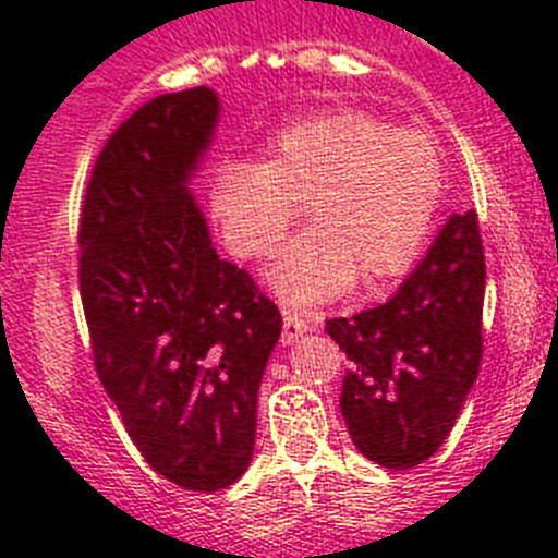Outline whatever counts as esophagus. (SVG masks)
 Instances as JSON below:
<instances>
[{
  "instance_id": "esophagus-1",
  "label": "esophagus",
  "mask_w": 558,
  "mask_h": 558,
  "mask_svg": "<svg viewBox=\"0 0 558 558\" xmlns=\"http://www.w3.org/2000/svg\"><path fill=\"white\" fill-rule=\"evenodd\" d=\"M282 343H293V340L302 338L304 332H310V324L304 322L302 315H295L293 310H282Z\"/></svg>"
}]
</instances>
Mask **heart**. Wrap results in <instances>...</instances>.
<instances>
[{
  "mask_svg": "<svg viewBox=\"0 0 558 558\" xmlns=\"http://www.w3.org/2000/svg\"><path fill=\"white\" fill-rule=\"evenodd\" d=\"M445 192V161L425 131L374 113H322L284 128L263 165H226L209 186V218L226 248L263 259L282 243L302 206L313 229L268 268L270 288L302 310L393 282L416 265Z\"/></svg>",
  "mask_w": 558,
  "mask_h": 558,
  "instance_id": "1",
  "label": "heart"
}]
</instances>
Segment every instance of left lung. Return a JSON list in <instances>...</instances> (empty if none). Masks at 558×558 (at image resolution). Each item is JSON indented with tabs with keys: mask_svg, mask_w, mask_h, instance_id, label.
Segmentation results:
<instances>
[{
	"mask_svg": "<svg viewBox=\"0 0 558 558\" xmlns=\"http://www.w3.org/2000/svg\"><path fill=\"white\" fill-rule=\"evenodd\" d=\"M486 263L475 209L452 215L393 299L327 322L347 352L340 413L368 461L411 470L445 445L481 368Z\"/></svg>",
	"mask_w": 558,
	"mask_h": 558,
	"instance_id": "8db88e82",
	"label": "left lung"
}]
</instances>
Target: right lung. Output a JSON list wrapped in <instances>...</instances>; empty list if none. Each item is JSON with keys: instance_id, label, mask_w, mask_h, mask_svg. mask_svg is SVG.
I'll return each mask as SVG.
<instances>
[{"instance_id": "1", "label": "right lung", "mask_w": 558, "mask_h": 558, "mask_svg": "<svg viewBox=\"0 0 558 558\" xmlns=\"http://www.w3.org/2000/svg\"><path fill=\"white\" fill-rule=\"evenodd\" d=\"M218 117L206 86L133 111L97 156L77 231L97 377L145 461L192 492L248 470L282 335L276 304L211 248L190 192Z\"/></svg>"}]
</instances>
